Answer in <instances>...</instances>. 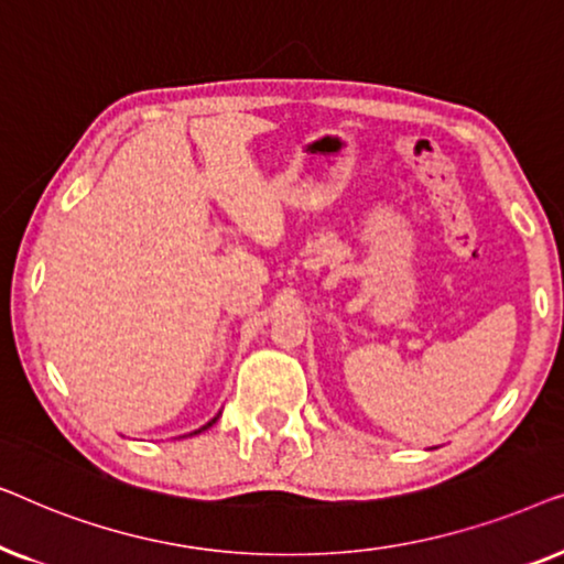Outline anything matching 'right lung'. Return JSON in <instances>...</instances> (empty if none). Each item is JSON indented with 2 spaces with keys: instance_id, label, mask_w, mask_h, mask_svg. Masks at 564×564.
Here are the masks:
<instances>
[{
  "instance_id": "right-lung-1",
  "label": "right lung",
  "mask_w": 564,
  "mask_h": 564,
  "mask_svg": "<svg viewBox=\"0 0 564 564\" xmlns=\"http://www.w3.org/2000/svg\"><path fill=\"white\" fill-rule=\"evenodd\" d=\"M218 419H220V413H218V415H215V419H213V421H207V423H205V426H203V429H197V431H192V434H189V436H195V434H203V431H207V429H210V426H213V423H215V421H218Z\"/></svg>"
}]
</instances>
